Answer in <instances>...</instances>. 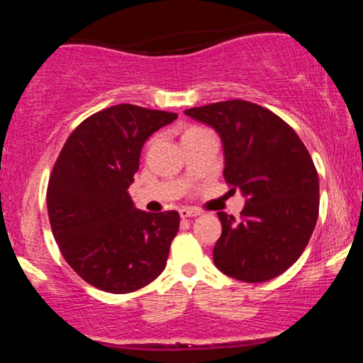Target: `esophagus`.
Masks as SVG:
<instances>
[{"mask_svg": "<svg viewBox=\"0 0 363 363\" xmlns=\"http://www.w3.org/2000/svg\"><path fill=\"white\" fill-rule=\"evenodd\" d=\"M179 215H181L182 218H194V216L201 215V211L194 210V208H181V210H179Z\"/></svg>", "mask_w": 363, "mask_h": 363, "instance_id": "34e87169", "label": "esophagus"}]
</instances>
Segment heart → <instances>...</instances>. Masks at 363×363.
<instances>
[{"label":"heart","mask_w":363,"mask_h":363,"mask_svg":"<svg viewBox=\"0 0 363 363\" xmlns=\"http://www.w3.org/2000/svg\"><path fill=\"white\" fill-rule=\"evenodd\" d=\"M193 131H199V129H196V128H191V129H187V131L184 133V135H187V133H193Z\"/></svg>","instance_id":"1"}]
</instances>
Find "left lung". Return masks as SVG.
Returning a JSON list of instances; mask_svg holds the SVG:
<instances>
[{
  "instance_id": "left-lung-1",
  "label": "left lung",
  "mask_w": 363,
  "mask_h": 363,
  "mask_svg": "<svg viewBox=\"0 0 363 363\" xmlns=\"http://www.w3.org/2000/svg\"><path fill=\"white\" fill-rule=\"evenodd\" d=\"M184 114L215 129L225 181L245 199L240 220L218 213L215 266L247 283L280 277L301 257L318 223L319 177L309 152L285 121L252 102H216Z\"/></svg>"
}]
</instances>
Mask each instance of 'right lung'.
Here are the masks:
<instances>
[{
  "instance_id": "1",
  "label": "right lung",
  "mask_w": 363,
  "mask_h": 363,
  "mask_svg": "<svg viewBox=\"0 0 363 363\" xmlns=\"http://www.w3.org/2000/svg\"><path fill=\"white\" fill-rule=\"evenodd\" d=\"M177 114L119 104L85 119L62 147L48 186V213L66 262L86 283L129 294L165 269L177 211L147 213L129 198L141 148Z\"/></svg>"
}]
</instances>
